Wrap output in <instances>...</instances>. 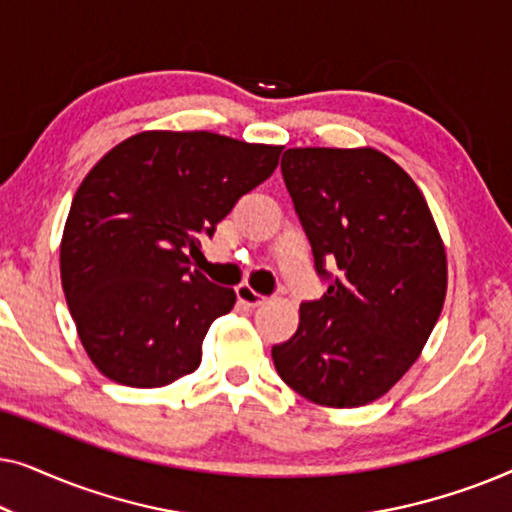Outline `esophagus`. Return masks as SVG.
I'll return each mask as SVG.
<instances>
[{"instance_id":"obj_1","label":"esophagus","mask_w":512,"mask_h":512,"mask_svg":"<svg viewBox=\"0 0 512 512\" xmlns=\"http://www.w3.org/2000/svg\"><path fill=\"white\" fill-rule=\"evenodd\" d=\"M235 293H237V300H240V303L247 305V307H258V305L265 303V296H261V293H256L249 284H240L235 289Z\"/></svg>"}]
</instances>
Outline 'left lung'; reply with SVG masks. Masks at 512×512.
<instances>
[{
    "label": "left lung",
    "instance_id": "obj_1",
    "mask_svg": "<svg viewBox=\"0 0 512 512\" xmlns=\"http://www.w3.org/2000/svg\"><path fill=\"white\" fill-rule=\"evenodd\" d=\"M282 177L326 293L300 305L272 361L307 401L359 408L429 340L447 291L443 240L415 181L375 149H286Z\"/></svg>",
    "mask_w": 512,
    "mask_h": 512
}]
</instances>
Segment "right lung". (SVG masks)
I'll return each mask as SVG.
<instances>
[{"label": "right lung", "instance_id": "right-lung-1", "mask_svg": "<svg viewBox=\"0 0 512 512\" xmlns=\"http://www.w3.org/2000/svg\"><path fill=\"white\" fill-rule=\"evenodd\" d=\"M284 146L214 132H139L114 146L76 191L60 277L90 361L125 387L193 373L202 340L235 291L193 270L235 202L275 172Z\"/></svg>", "mask_w": 512, "mask_h": 512}]
</instances>
